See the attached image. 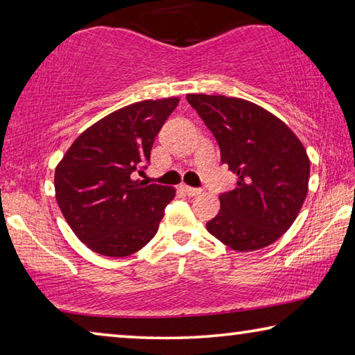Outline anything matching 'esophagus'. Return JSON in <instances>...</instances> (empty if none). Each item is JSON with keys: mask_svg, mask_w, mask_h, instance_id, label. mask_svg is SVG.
Returning <instances> with one entry per match:
<instances>
[{"mask_svg": "<svg viewBox=\"0 0 355 355\" xmlns=\"http://www.w3.org/2000/svg\"><path fill=\"white\" fill-rule=\"evenodd\" d=\"M180 191L184 192V194H186V196H189V197L199 196L200 192H202V189H199V188H191V186H186V184H182V186H180Z\"/></svg>", "mask_w": 355, "mask_h": 355, "instance_id": "obj_1", "label": "esophagus"}]
</instances>
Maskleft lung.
Here are the masks:
<instances>
[{
	"label": "left lung",
	"instance_id": "obj_1",
	"mask_svg": "<svg viewBox=\"0 0 355 355\" xmlns=\"http://www.w3.org/2000/svg\"><path fill=\"white\" fill-rule=\"evenodd\" d=\"M211 130L220 161L236 175L235 189L219 196L220 209L207 230L238 252L272 244L296 220L309 192L310 159L285 122L252 101L188 94Z\"/></svg>",
	"mask_w": 355,
	"mask_h": 355
}]
</instances>
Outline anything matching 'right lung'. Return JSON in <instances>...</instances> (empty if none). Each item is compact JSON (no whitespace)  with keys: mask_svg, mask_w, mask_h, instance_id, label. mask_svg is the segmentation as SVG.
I'll list each match as a JSON object with an SVG mask.
<instances>
[{"mask_svg":"<svg viewBox=\"0 0 355 355\" xmlns=\"http://www.w3.org/2000/svg\"><path fill=\"white\" fill-rule=\"evenodd\" d=\"M178 97L144 100L107 114L76 137L55 171L56 200L81 243L128 257L156 232L175 188L147 184L150 150Z\"/></svg>","mask_w":355,"mask_h":355,"instance_id":"right-lung-1","label":"right lung"}]
</instances>
